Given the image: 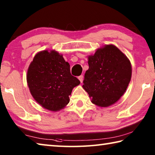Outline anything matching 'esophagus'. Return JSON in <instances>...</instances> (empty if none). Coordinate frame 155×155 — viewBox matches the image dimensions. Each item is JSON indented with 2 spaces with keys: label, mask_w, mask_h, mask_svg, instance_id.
<instances>
[{
  "label": "esophagus",
  "mask_w": 155,
  "mask_h": 155,
  "mask_svg": "<svg viewBox=\"0 0 155 155\" xmlns=\"http://www.w3.org/2000/svg\"><path fill=\"white\" fill-rule=\"evenodd\" d=\"M78 78L81 81V83H82L83 81V75H81V76H79V77H78Z\"/></svg>",
  "instance_id": "34e87169"
}]
</instances>
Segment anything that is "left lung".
<instances>
[{
	"mask_svg": "<svg viewBox=\"0 0 155 155\" xmlns=\"http://www.w3.org/2000/svg\"><path fill=\"white\" fill-rule=\"evenodd\" d=\"M88 59L89 69L83 87L91 97L92 103L100 107L111 105L124 94L130 83V62L114 45L98 49Z\"/></svg>",
	"mask_w": 155,
	"mask_h": 155,
	"instance_id": "obj_1",
	"label": "left lung"
}]
</instances>
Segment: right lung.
<instances>
[{
  "mask_svg": "<svg viewBox=\"0 0 155 155\" xmlns=\"http://www.w3.org/2000/svg\"><path fill=\"white\" fill-rule=\"evenodd\" d=\"M27 79L34 99L44 108L53 111L69 103L72 89L80 84L70 73L69 64L54 51L36 54L28 67Z\"/></svg>",
  "mask_w": 155,
  "mask_h": 155,
  "instance_id": "obj_1",
  "label": "right lung"
}]
</instances>
